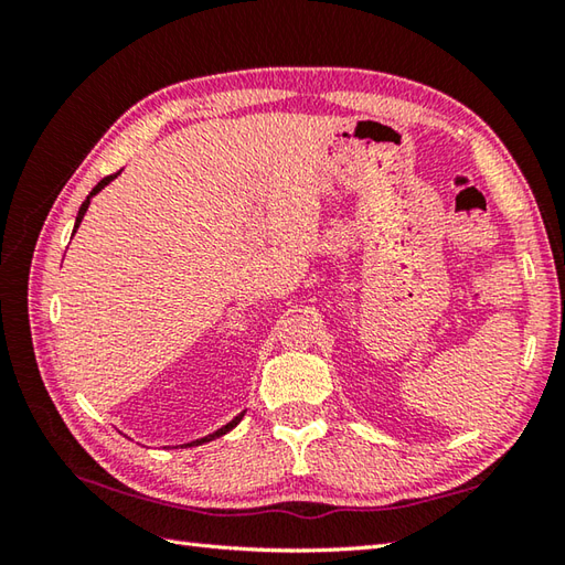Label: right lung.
<instances>
[{
	"label": "right lung",
	"instance_id": "obj_1",
	"mask_svg": "<svg viewBox=\"0 0 565 565\" xmlns=\"http://www.w3.org/2000/svg\"><path fill=\"white\" fill-rule=\"evenodd\" d=\"M118 174H121V172H116V174H109V177H104L102 179V182L97 184V186H94L92 191H89V196L87 199H84V203H82V206H79V213H77V221H75V231H72V235H75L77 233V227H79V223H82V218H84V213H87V209H89V203H92V196H97L99 194V191L106 186V184H109V182H114V179L118 177ZM243 415L245 413H239L237 417H233L231 419V423H227V425H223L221 429H215L213 431V435H206V437H201V439H196V441H189V444H182V447H199V444H203V441H211V439H215V437H223L225 435V431H231L237 423H239V419H243Z\"/></svg>",
	"mask_w": 565,
	"mask_h": 565
}]
</instances>
